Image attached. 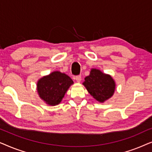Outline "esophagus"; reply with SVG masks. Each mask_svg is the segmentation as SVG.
Masks as SVG:
<instances>
[{
    "mask_svg": "<svg viewBox=\"0 0 152 152\" xmlns=\"http://www.w3.org/2000/svg\"><path fill=\"white\" fill-rule=\"evenodd\" d=\"M75 79L76 81L77 82H80L81 80H82V77H81V75H77V76H75Z\"/></svg>",
    "mask_w": 152,
    "mask_h": 152,
    "instance_id": "1",
    "label": "esophagus"
}]
</instances>
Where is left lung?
<instances>
[{"instance_id":"obj_1","label":"left lung","mask_w":152,"mask_h":152,"mask_svg":"<svg viewBox=\"0 0 152 152\" xmlns=\"http://www.w3.org/2000/svg\"><path fill=\"white\" fill-rule=\"evenodd\" d=\"M84 86L97 101L104 102L113 95L115 83L111 75L93 68L90 75L85 77Z\"/></svg>"}]
</instances>
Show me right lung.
<instances>
[{
  "instance_id": "add662e5",
  "label": "right lung",
  "mask_w": 152,
  "mask_h": 152,
  "mask_svg": "<svg viewBox=\"0 0 152 152\" xmlns=\"http://www.w3.org/2000/svg\"><path fill=\"white\" fill-rule=\"evenodd\" d=\"M72 84L73 81L67 75L55 71L38 81L37 92L45 103L55 106L61 102L66 91Z\"/></svg>"
}]
</instances>
